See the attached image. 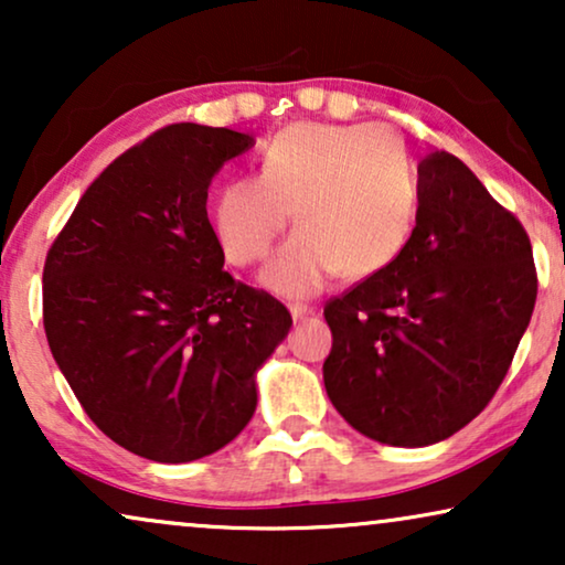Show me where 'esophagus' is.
I'll return each mask as SVG.
<instances>
[{"label": "esophagus", "mask_w": 565, "mask_h": 565, "mask_svg": "<svg viewBox=\"0 0 565 565\" xmlns=\"http://www.w3.org/2000/svg\"><path fill=\"white\" fill-rule=\"evenodd\" d=\"M290 316H292V321H303V319H308V316L313 313V308H308V306H300V303H292L290 308Z\"/></svg>", "instance_id": "34e87169"}]
</instances>
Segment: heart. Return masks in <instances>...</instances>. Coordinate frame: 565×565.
<instances>
[{"label":"heart","mask_w":565,"mask_h":565,"mask_svg":"<svg viewBox=\"0 0 565 565\" xmlns=\"http://www.w3.org/2000/svg\"><path fill=\"white\" fill-rule=\"evenodd\" d=\"M419 205V167L393 130L298 122L265 143L259 177L218 190L211 234L228 265L246 267L265 257L292 213L298 231L259 282L303 300L337 273L360 280L391 267L412 242Z\"/></svg>","instance_id":"b5f03b06"}]
</instances>
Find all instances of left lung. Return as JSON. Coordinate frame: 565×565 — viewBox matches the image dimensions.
Here are the masks:
<instances>
[{
    "mask_svg": "<svg viewBox=\"0 0 565 565\" xmlns=\"http://www.w3.org/2000/svg\"><path fill=\"white\" fill-rule=\"evenodd\" d=\"M404 254L323 308L329 401L360 435L427 447L473 422L504 381L537 298L522 223L447 151L419 161Z\"/></svg>",
    "mask_w": 565,
    "mask_h": 565,
    "instance_id": "left-lung-1",
    "label": "left lung"
}]
</instances>
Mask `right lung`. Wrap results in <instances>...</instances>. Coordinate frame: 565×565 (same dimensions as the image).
<instances>
[{
	"label": "right lung",
	"mask_w": 565,
	"mask_h": 565,
	"mask_svg": "<svg viewBox=\"0 0 565 565\" xmlns=\"http://www.w3.org/2000/svg\"><path fill=\"white\" fill-rule=\"evenodd\" d=\"M254 136L177 122L84 192L43 269V327L84 412L157 462L226 447L257 408V370L288 337L280 300L223 269L207 188Z\"/></svg>",
	"instance_id": "obj_1"
}]
</instances>
